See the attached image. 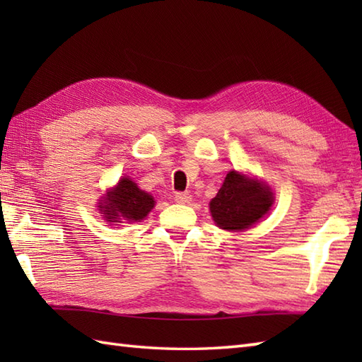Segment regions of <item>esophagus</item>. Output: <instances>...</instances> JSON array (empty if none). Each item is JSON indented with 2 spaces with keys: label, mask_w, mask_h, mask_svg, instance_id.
I'll return each mask as SVG.
<instances>
[{
  "label": "esophagus",
  "mask_w": 362,
  "mask_h": 362,
  "mask_svg": "<svg viewBox=\"0 0 362 362\" xmlns=\"http://www.w3.org/2000/svg\"><path fill=\"white\" fill-rule=\"evenodd\" d=\"M174 199L177 204H189L191 202V196L188 193H175Z\"/></svg>",
  "instance_id": "esophagus-1"
}]
</instances>
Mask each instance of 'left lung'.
Wrapping results in <instances>:
<instances>
[{
    "label": "left lung",
    "instance_id": "1",
    "mask_svg": "<svg viewBox=\"0 0 362 362\" xmlns=\"http://www.w3.org/2000/svg\"><path fill=\"white\" fill-rule=\"evenodd\" d=\"M274 202L272 191L255 179L230 171L210 202L211 216L224 230H244L255 224Z\"/></svg>",
    "mask_w": 362,
    "mask_h": 362
}]
</instances>
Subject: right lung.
I'll list each match as a JSON object with an SVG mask.
<instances>
[{
  "instance_id": "obj_1",
  "label": "right lung",
  "mask_w": 362,
  "mask_h": 362,
  "mask_svg": "<svg viewBox=\"0 0 362 362\" xmlns=\"http://www.w3.org/2000/svg\"><path fill=\"white\" fill-rule=\"evenodd\" d=\"M153 197L136 187V183L126 179L118 182L117 188L107 196L101 211L105 219L115 222V219L124 218L127 221H141L153 209Z\"/></svg>"
}]
</instances>
